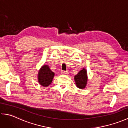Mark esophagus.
<instances>
[{"mask_svg":"<svg viewBox=\"0 0 128 128\" xmlns=\"http://www.w3.org/2000/svg\"><path fill=\"white\" fill-rule=\"evenodd\" d=\"M61 74L62 75H67L68 74V72L67 71H64V70H62L61 71Z\"/></svg>","mask_w":128,"mask_h":128,"instance_id":"obj_1","label":"esophagus"}]
</instances>
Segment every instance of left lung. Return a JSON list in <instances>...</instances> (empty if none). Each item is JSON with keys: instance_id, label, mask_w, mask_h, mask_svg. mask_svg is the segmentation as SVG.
<instances>
[{"instance_id": "obj_1", "label": "left lung", "mask_w": 128, "mask_h": 128, "mask_svg": "<svg viewBox=\"0 0 128 128\" xmlns=\"http://www.w3.org/2000/svg\"><path fill=\"white\" fill-rule=\"evenodd\" d=\"M75 81L78 88H85L88 81L87 72L85 69H83L75 76Z\"/></svg>"}]
</instances>
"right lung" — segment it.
Wrapping results in <instances>:
<instances>
[{"label":"right lung","mask_w":128,"mask_h":128,"mask_svg":"<svg viewBox=\"0 0 128 128\" xmlns=\"http://www.w3.org/2000/svg\"><path fill=\"white\" fill-rule=\"evenodd\" d=\"M54 76V73L51 71L48 66H43L38 75V82L42 86H48L52 83Z\"/></svg>","instance_id":"1"}]
</instances>
